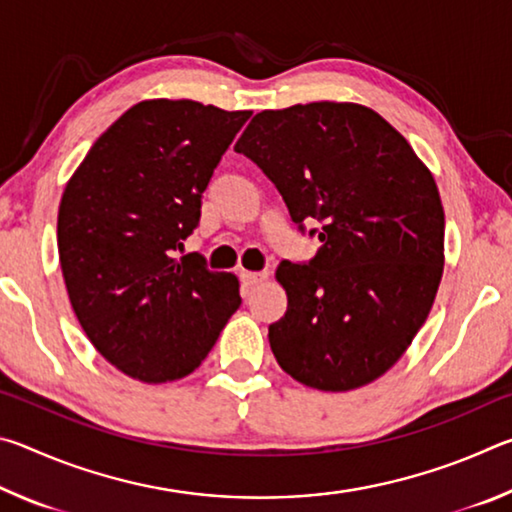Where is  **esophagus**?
I'll return each mask as SVG.
<instances>
[{
	"instance_id": "34e87169",
	"label": "esophagus",
	"mask_w": 512,
	"mask_h": 512,
	"mask_svg": "<svg viewBox=\"0 0 512 512\" xmlns=\"http://www.w3.org/2000/svg\"><path fill=\"white\" fill-rule=\"evenodd\" d=\"M264 280H268V273H250V271L241 273V282H244V287H257V284Z\"/></svg>"
}]
</instances>
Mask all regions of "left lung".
I'll list each match as a JSON object with an SVG mask.
<instances>
[{"mask_svg":"<svg viewBox=\"0 0 512 512\" xmlns=\"http://www.w3.org/2000/svg\"><path fill=\"white\" fill-rule=\"evenodd\" d=\"M235 151L271 178L300 230L323 223L316 257L275 271L289 300L268 327L280 368L329 393L379 379L443 277L445 212L427 164L375 110L336 101L257 112Z\"/></svg>","mask_w":512,"mask_h":512,"instance_id":"8db88e82","label":"left lung"}]
</instances>
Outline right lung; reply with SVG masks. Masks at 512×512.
Wrapping results in <instances>:
<instances>
[{
    "label": "right lung",
    "instance_id": "1",
    "mask_svg": "<svg viewBox=\"0 0 512 512\" xmlns=\"http://www.w3.org/2000/svg\"><path fill=\"white\" fill-rule=\"evenodd\" d=\"M248 117L192 99L135 103L60 198L58 257L74 314L101 357L144 384L194 372L241 305L235 273L176 250Z\"/></svg>",
    "mask_w": 512,
    "mask_h": 512
}]
</instances>
